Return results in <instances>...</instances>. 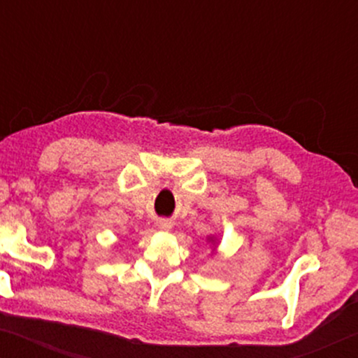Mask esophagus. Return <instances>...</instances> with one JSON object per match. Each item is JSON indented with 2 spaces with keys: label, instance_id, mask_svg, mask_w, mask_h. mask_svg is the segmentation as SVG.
Wrapping results in <instances>:
<instances>
[{
  "label": "esophagus",
  "instance_id": "34e87169",
  "mask_svg": "<svg viewBox=\"0 0 358 358\" xmlns=\"http://www.w3.org/2000/svg\"><path fill=\"white\" fill-rule=\"evenodd\" d=\"M158 227L162 229V231H170V229L173 227V224H171V220L162 219V220H158Z\"/></svg>",
  "mask_w": 358,
  "mask_h": 358
}]
</instances>
